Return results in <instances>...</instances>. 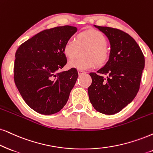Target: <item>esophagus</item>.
<instances>
[{
  "label": "esophagus",
  "instance_id": "esophagus-1",
  "mask_svg": "<svg viewBox=\"0 0 153 153\" xmlns=\"http://www.w3.org/2000/svg\"><path fill=\"white\" fill-rule=\"evenodd\" d=\"M78 75H81L84 74V73H85L84 71H79V70H78Z\"/></svg>",
  "mask_w": 153,
  "mask_h": 153
}]
</instances>
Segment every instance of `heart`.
Instances as JSON below:
<instances>
[{"label":"heart","instance_id":"1","mask_svg":"<svg viewBox=\"0 0 153 153\" xmlns=\"http://www.w3.org/2000/svg\"><path fill=\"white\" fill-rule=\"evenodd\" d=\"M106 36L99 30H88L76 35V41L72 39L67 40L63 47V54L68 59H73L78 53L79 48L88 46L83 52L85 58L71 60L68 63L70 68L86 71L97 65H103L109 59Z\"/></svg>","mask_w":153,"mask_h":153}]
</instances>
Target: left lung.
Returning <instances> with one entry per match:
<instances>
[{
	"instance_id": "1",
	"label": "left lung",
	"mask_w": 153,
	"mask_h": 153,
	"mask_svg": "<svg viewBox=\"0 0 153 153\" xmlns=\"http://www.w3.org/2000/svg\"><path fill=\"white\" fill-rule=\"evenodd\" d=\"M105 34L110 43L109 60L97 73H90L92 84L89 99L97 111L117 114L136 97L140 88L145 58L133 38L118 29L94 25ZM102 74H107L104 79Z\"/></svg>"
}]
</instances>
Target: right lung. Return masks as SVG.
Returning a JSON list of instances; mask_svg holds the SVG:
<instances>
[{
	"mask_svg": "<svg viewBox=\"0 0 153 153\" xmlns=\"http://www.w3.org/2000/svg\"><path fill=\"white\" fill-rule=\"evenodd\" d=\"M77 32L69 25L46 30L21 44L15 53L14 80L23 100L38 113L63 109L78 77L75 68L59 72L67 63L63 47Z\"/></svg>",
	"mask_w": 153,
	"mask_h": 153,
	"instance_id": "obj_1",
	"label": "right lung"
}]
</instances>
